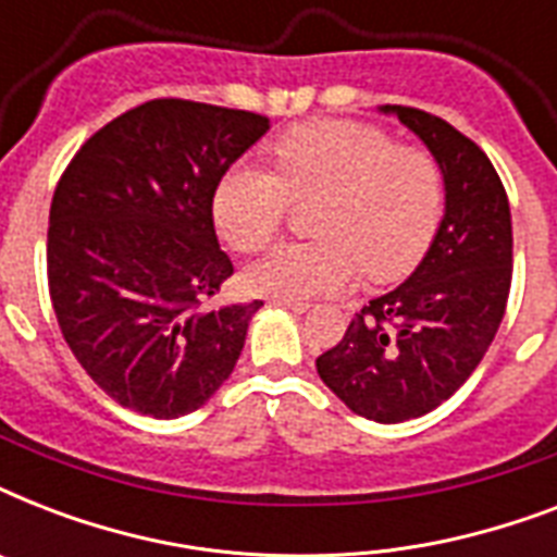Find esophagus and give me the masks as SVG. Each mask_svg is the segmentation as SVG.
Instances as JSON below:
<instances>
[{
	"label": "esophagus",
	"instance_id": "34e87169",
	"mask_svg": "<svg viewBox=\"0 0 557 557\" xmlns=\"http://www.w3.org/2000/svg\"><path fill=\"white\" fill-rule=\"evenodd\" d=\"M274 306H283V309H288V312L295 314H304L306 309H309V304H304V300H271Z\"/></svg>",
	"mask_w": 557,
	"mask_h": 557
}]
</instances>
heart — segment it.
Returning <instances> with one entry per match:
<instances>
[{"label":"heart","instance_id":"1","mask_svg":"<svg viewBox=\"0 0 557 557\" xmlns=\"http://www.w3.org/2000/svg\"><path fill=\"white\" fill-rule=\"evenodd\" d=\"M274 173L236 164L213 193L219 234L236 251H260L280 234L292 201H318L314 243L277 245L245 269V286L271 300H309L352 286L358 271L389 283L413 269L445 208L440 161L396 147L384 129L314 121L271 147Z\"/></svg>","mask_w":557,"mask_h":557}]
</instances>
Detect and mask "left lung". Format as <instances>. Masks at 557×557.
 Wrapping results in <instances>:
<instances>
[{"mask_svg": "<svg viewBox=\"0 0 557 557\" xmlns=\"http://www.w3.org/2000/svg\"><path fill=\"white\" fill-rule=\"evenodd\" d=\"M422 138L445 178V216L410 277L352 318L314 367L352 410L381 424L431 413L483 361L511 288V213L492 161L448 121L381 107Z\"/></svg>", "mask_w": 557, "mask_h": 557, "instance_id": "8db88e82", "label": "left lung"}]
</instances>
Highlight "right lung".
<instances>
[{
  "label": "right lung",
  "mask_w": 557,
  "mask_h": 557,
  "mask_svg": "<svg viewBox=\"0 0 557 557\" xmlns=\"http://www.w3.org/2000/svg\"><path fill=\"white\" fill-rule=\"evenodd\" d=\"M269 133L245 109L159 98L83 144L48 213V292L63 338L109 398L193 413L234 372L262 300L210 309L234 274L213 231L227 168Z\"/></svg>",
  "instance_id": "right-lung-1"
}]
</instances>
